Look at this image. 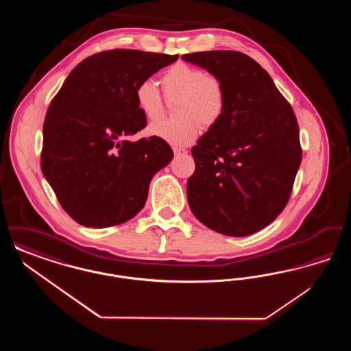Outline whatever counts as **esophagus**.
<instances>
[{
    "instance_id": "34e87169",
    "label": "esophagus",
    "mask_w": 351,
    "mask_h": 351,
    "mask_svg": "<svg viewBox=\"0 0 351 351\" xmlns=\"http://www.w3.org/2000/svg\"><path fill=\"white\" fill-rule=\"evenodd\" d=\"M173 150V154L176 155V156H179V155H185L188 151L185 150V149H182V147H173L172 149Z\"/></svg>"
}]
</instances>
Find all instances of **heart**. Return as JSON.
<instances>
[{
  "label": "heart",
  "mask_w": 351,
  "mask_h": 351,
  "mask_svg": "<svg viewBox=\"0 0 351 351\" xmlns=\"http://www.w3.org/2000/svg\"><path fill=\"white\" fill-rule=\"evenodd\" d=\"M165 97L178 101L176 119L152 122L147 133L172 146H186L205 129L213 128L223 117L226 109V88L223 82L212 73L188 63L179 62L168 67L160 79ZM135 102L147 119H158L165 112V102L155 83L146 79L136 85Z\"/></svg>",
  "instance_id": "b5f03b06"
}]
</instances>
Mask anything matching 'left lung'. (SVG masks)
Returning a JSON list of instances; mask_svg holds the SVG:
<instances>
[{
    "instance_id": "left-lung-1",
    "label": "left lung",
    "mask_w": 351,
    "mask_h": 351,
    "mask_svg": "<svg viewBox=\"0 0 351 351\" xmlns=\"http://www.w3.org/2000/svg\"><path fill=\"white\" fill-rule=\"evenodd\" d=\"M185 62L218 76L226 109L192 149L196 169L188 204L217 233L245 237L269 225L289 200L301 163L295 113L267 71L238 51L185 53Z\"/></svg>"
}]
</instances>
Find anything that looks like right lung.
<instances>
[{
	"label": "right lung",
	"instance_id": "right-lung-1",
	"mask_svg": "<svg viewBox=\"0 0 351 351\" xmlns=\"http://www.w3.org/2000/svg\"><path fill=\"white\" fill-rule=\"evenodd\" d=\"M179 55L95 53L71 71L43 123L40 167L62 208L86 228L123 223L142 210L152 176L173 158L165 141L128 138L146 128L136 85Z\"/></svg>",
	"mask_w": 351,
	"mask_h": 351
}]
</instances>
